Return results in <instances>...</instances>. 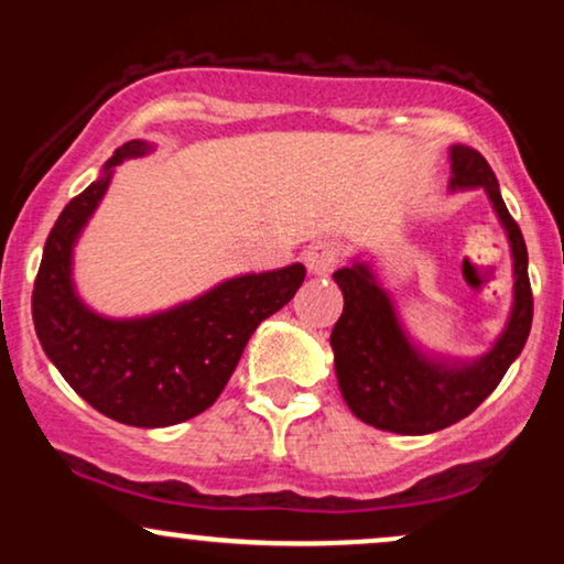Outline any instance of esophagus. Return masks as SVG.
<instances>
[{
	"label": "esophagus",
	"mask_w": 564,
	"mask_h": 564,
	"mask_svg": "<svg viewBox=\"0 0 564 564\" xmlns=\"http://www.w3.org/2000/svg\"><path fill=\"white\" fill-rule=\"evenodd\" d=\"M339 246L332 241H315L304 251V264H307V270L313 275H328L339 264Z\"/></svg>",
	"instance_id": "1"
}]
</instances>
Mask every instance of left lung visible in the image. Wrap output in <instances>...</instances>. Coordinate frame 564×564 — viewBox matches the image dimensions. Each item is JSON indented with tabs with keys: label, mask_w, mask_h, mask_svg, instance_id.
Returning a JSON list of instances; mask_svg holds the SVG:
<instances>
[{
	"label": "left lung",
	"mask_w": 564,
	"mask_h": 564,
	"mask_svg": "<svg viewBox=\"0 0 564 564\" xmlns=\"http://www.w3.org/2000/svg\"><path fill=\"white\" fill-rule=\"evenodd\" d=\"M448 185L451 191L482 187L509 238L514 300L488 352L471 360L426 352L408 336L371 264L355 260L334 273L345 294V310L332 332L341 398L360 422L398 435H430L469 416L522 352L533 323L525 238L503 204L490 164L475 148L451 145Z\"/></svg>",
	"instance_id": "1"
}]
</instances>
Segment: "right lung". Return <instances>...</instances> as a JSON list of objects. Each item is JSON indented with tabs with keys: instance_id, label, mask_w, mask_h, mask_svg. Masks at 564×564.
Listing matches in <instances>:
<instances>
[{
	"instance_id": "add662e5",
	"label": "right lung",
	"mask_w": 564,
	"mask_h": 564,
	"mask_svg": "<svg viewBox=\"0 0 564 564\" xmlns=\"http://www.w3.org/2000/svg\"><path fill=\"white\" fill-rule=\"evenodd\" d=\"M129 140L87 191L70 198L44 243L31 296L44 355L95 411L129 426H172L206 411L236 371L249 336L291 302L304 264L246 273L196 300L140 318H106L74 286V246L111 185L113 166L151 153Z\"/></svg>"
}]
</instances>
